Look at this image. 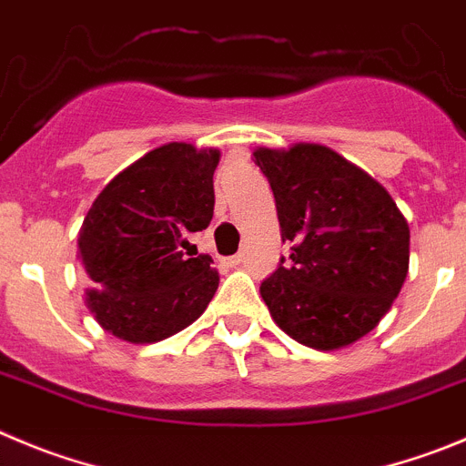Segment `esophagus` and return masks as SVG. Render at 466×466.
<instances>
[{
  "label": "esophagus",
  "mask_w": 466,
  "mask_h": 466,
  "mask_svg": "<svg viewBox=\"0 0 466 466\" xmlns=\"http://www.w3.org/2000/svg\"><path fill=\"white\" fill-rule=\"evenodd\" d=\"M243 259H246V258L238 253V255H232V258L225 259V264H228V267H238V264H243Z\"/></svg>",
  "instance_id": "esophagus-1"
}]
</instances>
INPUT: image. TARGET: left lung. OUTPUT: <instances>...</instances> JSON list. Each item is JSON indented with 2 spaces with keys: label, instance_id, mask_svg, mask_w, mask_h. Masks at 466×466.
<instances>
[{
  "label": "left lung",
  "instance_id": "1",
  "mask_svg": "<svg viewBox=\"0 0 466 466\" xmlns=\"http://www.w3.org/2000/svg\"><path fill=\"white\" fill-rule=\"evenodd\" d=\"M282 243L262 282L264 303L287 336L338 350L370 333L393 306L410 268V225L384 186L319 145L258 149Z\"/></svg>",
  "mask_w": 466,
  "mask_h": 466
}]
</instances>
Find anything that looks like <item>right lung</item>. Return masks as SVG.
Wrapping results in <instances>:
<instances>
[{"mask_svg": "<svg viewBox=\"0 0 466 466\" xmlns=\"http://www.w3.org/2000/svg\"><path fill=\"white\" fill-rule=\"evenodd\" d=\"M220 154L169 142L119 172L91 204L77 248L86 306L112 336L158 342L193 324L218 289L208 255L184 253L213 218Z\"/></svg>", "mask_w": 466, "mask_h": 466, "instance_id": "obj_1", "label": "right lung"}]
</instances>
